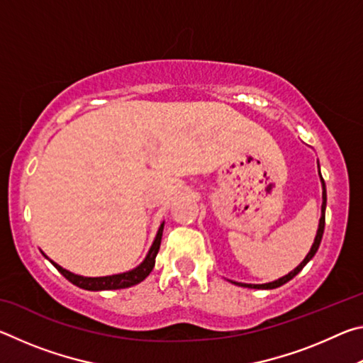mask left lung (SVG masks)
Listing matches in <instances>:
<instances>
[{"label":"left lung","mask_w":363,"mask_h":363,"mask_svg":"<svg viewBox=\"0 0 363 363\" xmlns=\"http://www.w3.org/2000/svg\"><path fill=\"white\" fill-rule=\"evenodd\" d=\"M318 176H320V182H322V214H320V219H318V229H317V233H315L314 243H312L309 253L306 255L303 262H301L298 267H294L291 272H288L286 275H284V277H280V279L274 280V281H269V284H240V281L229 280V281H232L233 285H238V286H243V288H255V290H274V288H279L281 285H285L286 281H290L293 277H296L301 270H303L306 264L315 256L317 250H318V247H320V242H322V235H323V229H325V208H327V189H325V181H323V177L320 174V164H318Z\"/></svg>","instance_id":"obj_1"}]
</instances>
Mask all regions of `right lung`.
<instances>
[{"label":"right lung","mask_w":363,"mask_h":363,"mask_svg":"<svg viewBox=\"0 0 363 363\" xmlns=\"http://www.w3.org/2000/svg\"><path fill=\"white\" fill-rule=\"evenodd\" d=\"M163 225H164V220L162 224H160L158 230H157V235L153 238V243L149 250V253L144 257V261L139 264L131 270H126V272H121V274H113V275H106V277H84V275H78V274H73L70 270L64 269L62 266H59L57 262H54L52 259H49V257L43 253V256L49 259V262L52 264L54 267H56L60 274L64 275V277L72 281L73 285H77L79 288H83V290H88V291H104V290H121V288H130L133 285H138L140 281L147 279V275L152 272L153 266H155V257L158 255V250H160V243H162V235H163Z\"/></svg>","instance_id":"obj_1"}]
</instances>
